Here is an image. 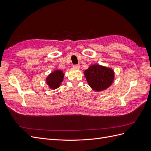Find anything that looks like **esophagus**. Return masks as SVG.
Returning a JSON list of instances; mask_svg holds the SVG:
<instances>
[{"label": "esophagus", "instance_id": "1", "mask_svg": "<svg viewBox=\"0 0 151 151\" xmlns=\"http://www.w3.org/2000/svg\"><path fill=\"white\" fill-rule=\"evenodd\" d=\"M73 67H74V68H79L80 67V65L79 64H76V65H73Z\"/></svg>", "mask_w": 151, "mask_h": 151}]
</instances>
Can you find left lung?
<instances>
[{
  "label": "left lung",
  "mask_w": 151,
  "mask_h": 151,
  "mask_svg": "<svg viewBox=\"0 0 151 151\" xmlns=\"http://www.w3.org/2000/svg\"><path fill=\"white\" fill-rule=\"evenodd\" d=\"M89 86L95 91H101L109 88L114 80V72L110 68L98 64L90 66L84 71Z\"/></svg>",
  "instance_id": "8db88e82"
}]
</instances>
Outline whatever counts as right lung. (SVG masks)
Returning a JSON list of instances; mask_svg holds the SVG:
<instances>
[{
	"instance_id": "1",
	"label": "right lung",
	"mask_w": 151,
	"mask_h": 151,
	"mask_svg": "<svg viewBox=\"0 0 151 151\" xmlns=\"http://www.w3.org/2000/svg\"><path fill=\"white\" fill-rule=\"evenodd\" d=\"M63 73L60 70H56L50 74L47 77V83L50 87V88L55 89L58 88L63 81Z\"/></svg>"
}]
</instances>
